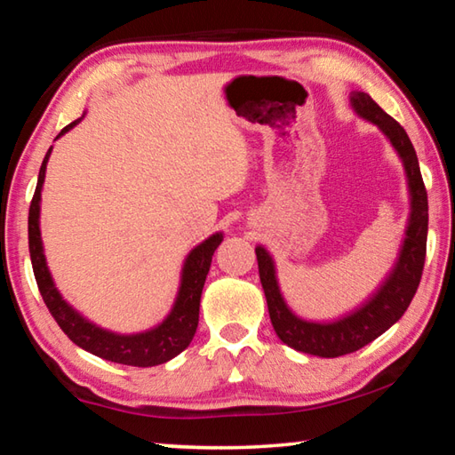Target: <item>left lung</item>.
Here are the masks:
<instances>
[{
	"label": "left lung",
	"mask_w": 455,
	"mask_h": 455,
	"mask_svg": "<svg viewBox=\"0 0 455 455\" xmlns=\"http://www.w3.org/2000/svg\"><path fill=\"white\" fill-rule=\"evenodd\" d=\"M351 106L355 108L361 118L379 126L381 132L394 144L405 166L411 195V214L394 271L385 279L381 289L363 307H359L347 317L333 323H311L299 319L289 309L279 291V283H276L271 255L263 246L255 249L260 284H263L275 333L289 347L317 357H341L365 347L367 343H371L373 339L385 333L394 323L402 319V315L407 311L415 291L419 287L423 263H426L427 192L419 172L418 154H415L410 136L399 126V122L391 118L387 112H383L375 100L365 92H353Z\"/></svg>",
	"instance_id": "1"
}]
</instances>
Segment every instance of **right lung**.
I'll use <instances>...</instances> for the list:
<instances>
[{"label":"right lung","mask_w":455,"mask_h":455,"mask_svg":"<svg viewBox=\"0 0 455 455\" xmlns=\"http://www.w3.org/2000/svg\"><path fill=\"white\" fill-rule=\"evenodd\" d=\"M80 120H74L72 124H68L58 134V138L61 134H66L70 128H74ZM50 154L52 148L45 152L28 217L29 257H32L36 283L37 289L42 292L45 307L50 309L52 317L56 319L60 329L70 337V341H74L78 347L90 351L92 355L132 367H152L166 363V361H171L172 357L179 355L180 351L187 349L192 337L196 333L200 295H203V287L206 275H209L214 251H217V246L222 243V235H212L206 238L204 243H200L196 249L190 251L187 263H184L182 268L179 297H176L171 315H168L158 327L136 335H116L110 333V331L100 329L94 323L84 319L80 313H76L72 307L61 299L56 284L52 281L48 265H45L40 236V196L45 176V164H48Z\"/></svg>","instance_id":"add662e5"}]
</instances>
